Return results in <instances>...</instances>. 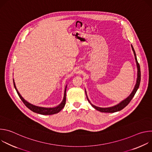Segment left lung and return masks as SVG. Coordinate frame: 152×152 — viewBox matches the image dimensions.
<instances>
[{"label":"left lung","mask_w":152,"mask_h":152,"mask_svg":"<svg viewBox=\"0 0 152 152\" xmlns=\"http://www.w3.org/2000/svg\"><path fill=\"white\" fill-rule=\"evenodd\" d=\"M131 47H132V50L134 52V56H135V61H136V63H137V70H138V73H137V82H136V84L135 85V87L132 91V92L131 93V94H130L126 99H125L124 100H123V101H121L120 103H119L118 104L114 106H111V107H97L95 105H93L92 103H91L90 101L89 100L88 97H87V95H86V91H85V93H86V97H87V99L88 100V102H90V103L91 104V106L95 108L96 110H97V111H100V112H102V113H115V112H117V111H119L121 110H123L124 107H125L129 103V102L131 101V100L132 99V98L134 97V96H135L137 90L139 88V86H140V81H141V71H140V64L138 62V61H137V56H136V53H135V52L134 50V49L132 46V45H131Z\"/></svg>","instance_id":"8db88e82"}]
</instances>
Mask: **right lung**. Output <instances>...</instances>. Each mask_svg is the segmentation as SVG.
<instances>
[{"label": "right lung", "mask_w": 152, "mask_h": 152, "mask_svg": "<svg viewBox=\"0 0 152 152\" xmlns=\"http://www.w3.org/2000/svg\"><path fill=\"white\" fill-rule=\"evenodd\" d=\"M13 83H14V88L19 96V97L20 98V99L23 102V103L26 105V106L27 107H28L30 110H31L32 111L39 114H42V115H52V114H55L56 113H58L60 111L62 110V108L64 107L65 104H66V89H67V86L66 88H65V91H64V99L62 101V102L57 106L54 107H40V106H35L34 105L29 102H28L26 100H25L22 96H21L19 92L18 91L16 86H15V84L14 82V80L13 79Z\"/></svg>", "instance_id": "right-lung-1"}]
</instances>
